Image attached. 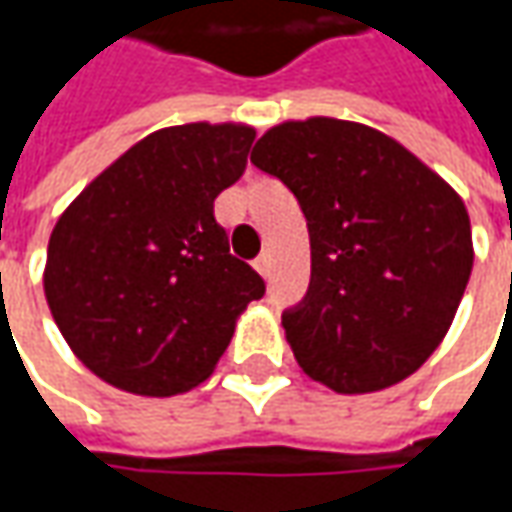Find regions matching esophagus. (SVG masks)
Wrapping results in <instances>:
<instances>
[{"mask_svg": "<svg viewBox=\"0 0 512 512\" xmlns=\"http://www.w3.org/2000/svg\"><path fill=\"white\" fill-rule=\"evenodd\" d=\"M253 267H256V270H259V273L267 279V276H270V267H273V262H270V253H262V256L253 262Z\"/></svg>", "mask_w": 512, "mask_h": 512, "instance_id": "esophagus-1", "label": "esophagus"}]
</instances>
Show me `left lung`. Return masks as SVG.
<instances>
[{"mask_svg": "<svg viewBox=\"0 0 512 512\" xmlns=\"http://www.w3.org/2000/svg\"><path fill=\"white\" fill-rule=\"evenodd\" d=\"M250 162L296 196L310 233V285L282 313L310 379L373 393L442 344L473 270L459 193L379 130L313 116L270 128Z\"/></svg>", "mask_w": 512, "mask_h": 512, "instance_id": "left-lung-1", "label": "left lung"}]
</instances>
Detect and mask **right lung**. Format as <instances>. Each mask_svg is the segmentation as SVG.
I'll return each instance as SVG.
<instances>
[{
	"instance_id": "1",
	"label": "right lung",
	"mask_w": 512,
	"mask_h": 512,
	"mask_svg": "<svg viewBox=\"0 0 512 512\" xmlns=\"http://www.w3.org/2000/svg\"><path fill=\"white\" fill-rule=\"evenodd\" d=\"M256 130L176 125L136 142L50 233L45 296L76 359L119 390L176 396L213 373L265 282L213 216Z\"/></svg>"
}]
</instances>
